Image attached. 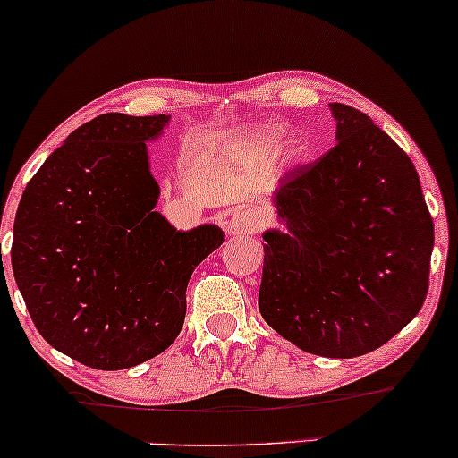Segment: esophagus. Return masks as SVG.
I'll return each mask as SVG.
<instances>
[{
	"label": "esophagus",
	"mask_w": 458,
	"mask_h": 458,
	"mask_svg": "<svg viewBox=\"0 0 458 458\" xmlns=\"http://www.w3.org/2000/svg\"><path fill=\"white\" fill-rule=\"evenodd\" d=\"M225 225H228L230 233L234 234H251L259 233L262 228V217L256 211H250V208H236V211L230 213V217L225 219Z\"/></svg>",
	"instance_id": "34e87169"
}]
</instances>
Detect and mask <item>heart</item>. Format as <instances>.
<instances>
[{
  "instance_id": "1",
  "label": "heart",
  "mask_w": 458,
  "mask_h": 458,
  "mask_svg": "<svg viewBox=\"0 0 458 458\" xmlns=\"http://www.w3.org/2000/svg\"><path fill=\"white\" fill-rule=\"evenodd\" d=\"M277 138H280V135H277V131L267 129V131H262V133L256 135V146H259L262 152H269V150H273V146L277 144Z\"/></svg>"
}]
</instances>
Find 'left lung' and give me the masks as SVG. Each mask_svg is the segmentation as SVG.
Listing matches in <instances>:
<instances>
[{
  "instance_id": "left-lung-1",
  "label": "left lung",
  "mask_w": 458,
  "mask_h": 458,
  "mask_svg": "<svg viewBox=\"0 0 458 458\" xmlns=\"http://www.w3.org/2000/svg\"><path fill=\"white\" fill-rule=\"evenodd\" d=\"M335 146L276 189L262 318L312 355H366L411 323L428 293L433 217L411 159L360 109L331 103Z\"/></svg>"
}]
</instances>
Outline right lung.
I'll list each match as a JSON object with an SVG mask.
<instances>
[{"instance_id":"1","label":"right lung","mask_w":458,"mask_h":458,"mask_svg":"<svg viewBox=\"0 0 458 458\" xmlns=\"http://www.w3.org/2000/svg\"><path fill=\"white\" fill-rule=\"evenodd\" d=\"M170 115L103 114L81 124L25 187L13 230L14 280L54 349L97 370L163 353L181 334L187 284L224 243L155 211L146 141Z\"/></svg>"}]
</instances>
